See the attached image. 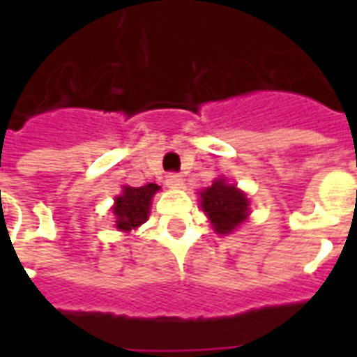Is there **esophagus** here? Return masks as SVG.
<instances>
[{
  "label": "esophagus",
  "mask_w": 357,
  "mask_h": 357,
  "mask_svg": "<svg viewBox=\"0 0 357 357\" xmlns=\"http://www.w3.org/2000/svg\"><path fill=\"white\" fill-rule=\"evenodd\" d=\"M165 181H167L168 187H183V183H185L183 176H181V174H176V172L167 174V179H165Z\"/></svg>",
  "instance_id": "1"
}]
</instances>
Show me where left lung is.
Masks as SVG:
<instances>
[{"mask_svg":"<svg viewBox=\"0 0 357 357\" xmlns=\"http://www.w3.org/2000/svg\"><path fill=\"white\" fill-rule=\"evenodd\" d=\"M200 198L202 209L220 235L234 231L248 215V198L224 179H217L211 187L202 190Z\"/></svg>","mask_w":357,"mask_h":357,"instance_id":"obj_1","label":"left lung"}]
</instances>
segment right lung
Returning a JSON list of instances; mask_svg holds the SVG:
<instances>
[{"label": "right lung", "mask_w": 357, "mask_h": 357, "mask_svg": "<svg viewBox=\"0 0 357 357\" xmlns=\"http://www.w3.org/2000/svg\"><path fill=\"white\" fill-rule=\"evenodd\" d=\"M157 190L159 187L155 183H148L144 187H126L123 195L116 198V206L113 207L114 217H116V228L122 231H129V229L146 222L148 213H150L151 198Z\"/></svg>", "instance_id": "add662e5"}]
</instances>
